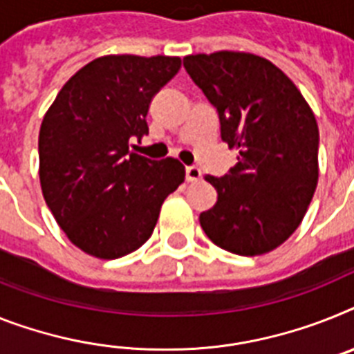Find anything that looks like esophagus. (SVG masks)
<instances>
[{"label": "esophagus", "mask_w": 354, "mask_h": 354, "mask_svg": "<svg viewBox=\"0 0 354 354\" xmlns=\"http://www.w3.org/2000/svg\"><path fill=\"white\" fill-rule=\"evenodd\" d=\"M185 176L189 182H198V180H201V169L196 167V165H187Z\"/></svg>", "instance_id": "34e87169"}]
</instances>
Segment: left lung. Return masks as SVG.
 I'll list each match as a JSON object with an SVG mask.
<instances>
[{"mask_svg": "<svg viewBox=\"0 0 354 354\" xmlns=\"http://www.w3.org/2000/svg\"><path fill=\"white\" fill-rule=\"evenodd\" d=\"M183 66L219 117L221 140L239 153L225 176L205 180L218 191L200 225L214 245L261 255L301 225L319 180V126L283 71L243 52L187 55Z\"/></svg>", "mask_w": 354, "mask_h": 354, "instance_id": "left-lung-1", "label": "left lung"}]
</instances>
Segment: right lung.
Segmentation results:
<instances>
[{
    "instance_id": "add662e5",
    "label": "right lung",
    "mask_w": 354,
    "mask_h": 354,
    "mask_svg": "<svg viewBox=\"0 0 354 354\" xmlns=\"http://www.w3.org/2000/svg\"><path fill=\"white\" fill-rule=\"evenodd\" d=\"M180 57L106 55L77 71L55 97L39 131L44 201L71 243L100 259L140 248L163 200L185 180L176 158L151 160L129 142L149 133L153 97Z\"/></svg>"
}]
</instances>
